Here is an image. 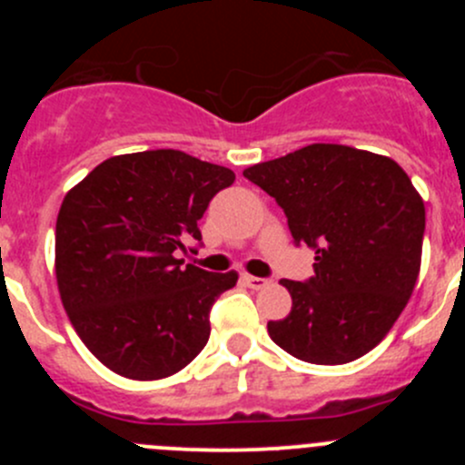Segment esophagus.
<instances>
[{
  "instance_id": "34e87169",
  "label": "esophagus",
  "mask_w": 465,
  "mask_h": 465,
  "mask_svg": "<svg viewBox=\"0 0 465 465\" xmlns=\"http://www.w3.org/2000/svg\"><path fill=\"white\" fill-rule=\"evenodd\" d=\"M242 281H245V285H250L252 290H261V288H265L267 283H270L267 279H261V276H252V274L242 276Z\"/></svg>"
}]
</instances>
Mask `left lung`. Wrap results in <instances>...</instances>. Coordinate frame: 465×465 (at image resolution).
Returning <instances> with one entry per match:
<instances>
[{
	"label": "left lung",
	"instance_id": "obj_1",
	"mask_svg": "<svg viewBox=\"0 0 465 465\" xmlns=\"http://www.w3.org/2000/svg\"><path fill=\"white\" fill-rule=\"evenodd\" d=\"M242 175L288 215L297 245L315 250V276L283 279L285 320L272 341L311 364H346L376 349L405 311L420 272L425 204L393 159L311 143Z\"/></svg>",
	"mask_w": 465,
	"mask_h": 465
}]
</instances>
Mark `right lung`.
I'll list each match as a JSON object with an SVG mask.
<instances>
[{
    "instance_id": "right-lung-1",
    "label": "right lung",
    "mask_w": 465,
    "mask_h": 465,
    "mask_svg": "<svg viewBox=\"0 0 465 465\" xmlns=\"http://www.w3.org/2000/svg\"><path fill=\"white\" fill-rule=\"evenodd\" d=\"M236 175L182 150H143L98 163L60 204L55 281L94 358L130 380L182 371L209 341V311L238 272L182 265L203 241L198 220Z\"/></svg>"
}]
</instances>
